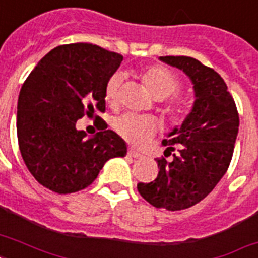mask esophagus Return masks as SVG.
Segmentation results:
<instances>
[{"label": "esophagus", "mask_w": 258, "mask_h": 258, "mask_svg": "<svg viewBox=\"0 0 258 258\" xmlns=\"http://www.w3.org/2000/svg\"><path fill=\"white\" fill-rule=\"evenodd\" d=\"M128 155L130 157H133V158H142V154L141 153H138V151H135V150L133 149H128Z\"/></svg>", "instance_id": "1"}]
</instances>
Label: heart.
I'll return each mask as SVG.
<instances>
[{
	"mask_svg": "<svg viewBox=\"0 0 258 258\" xmlns=\"http://www.w3.org/2000/svg\"><path fill=\"white\" fill-rule=\"evenodd\" d=\"M145 88L158 100L176 95L182 91V83L171 71L161 66L149 67L141 75ZM123 76L120 74L112 75L105 84V100L111 105H116L120 96ZM167 119L171 124H179L183 120V108L178 104H171L166 108ZM115 131L124 141L134 146L145 145L150 138L157 133L158 123L155 119L149 116H141L134 113H125L115 120Z\"/></svg>",
	"mask_w": 258,
	"mask_h": 258,
	"instance_id": "heart-1",
	"label": "heart"
}]
</instances>
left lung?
Here are the masks:
<instances>
[{
  "label": "left lung",
  "instance_id": "8db88e82",
  "mask_svg": "<svg viewBox=\"0 0 258 258\" xmlns=\"http://www.w3.org/2000/svg\"><path fill=\"white\" fill-rule=\"evenodd\" d=\"M191 79L196 101L179 128L162 142L165 157L157 158L159 172L153 182L138 183L149 204L170 212L201 202L228 170L240 116L226 83L213 68L187 56H163ZM170 157V160L167 158Z\"/></svg>",
  "mask_w": 258,
  "mask_h": 258
}]
</instances>
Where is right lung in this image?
I'll return each instance as SVG.
<instances>
[{
	"instance_id": "obj_1",
	"label": "right lung",
	"mask_w": 258,
	"mask_h": 258,
	"mask_svg": "<svg viewBox=\"0 0 258 258\" xmlns=\"http://www.w3.org/2000/svg\"><path fill=\"white\" fill-rule=\"evenodd\" d=\"M123 56L78 42L56 46L26 78L17 103V138L34 179L58 194L86 188L108 159L124 157V141L105 127L92 138L76 128L83 116L100 119L105 84Z\"/></svg>"
}]
</instances>
